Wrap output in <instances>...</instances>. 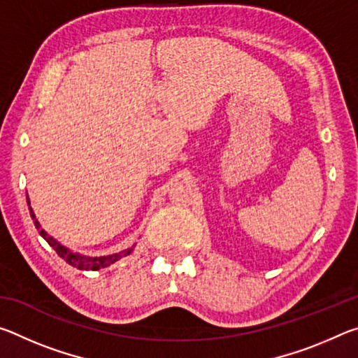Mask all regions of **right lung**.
<instances>
[{
  "label": "right lung",
  "instance_id": "obj_1",
  "mask_svg": "<svg viewBox=\"0 0 358 358\" xmlns=\"http://www.w3.org/2000/svg\"><path fill=\"white\" fill-rule=\"evenodd\" d=\"M27 201H28V208H29V215H31L33 221H34V226L36 229L39 230V235L42 238H44L48 245H50L53 250L57 251V254L62 259H64L66 262H68L69 265L76 266V268L78 270H99V268H106V266L112 265L117 262V260H120L121 257H126L129 256V254L134 251L136 245H132L131 248H128V250H123L120 252H115V254H108V256H96V257H92V256H83V254H78V252H74L71 251L69 248H66L64 245L59 243V241H57L53 237H50L44 229L41 227L39 221L36 220V215L34 211L31 208V203H29V199L27 196Z\"/></svg>",
  "mask_w": 358,
  "mask_h": 358
}]
</instances>
